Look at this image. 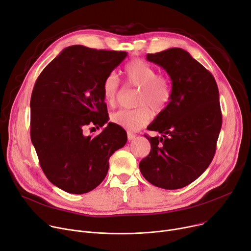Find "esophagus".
Returning a JSON list of instances; mask_svg holds the SVG:
<instances>
[{
	"mask_svg": "<svg viewBox=\"0 0 251 251\" xmlns=\"http://www.w3.org/2000/svg\"><path fill=\"white\" fill-rule=\"evenodd\" d=\"M135 137H136L135 134H133V133H131V132H127V138H128L129 142L132 141V140H134Z\"/></svg>",
	"mask_w": 251,
	"mask_h": 251,
	"instance_id": "esophagus-1",
	"label": "esophagus"
}]
</instances>
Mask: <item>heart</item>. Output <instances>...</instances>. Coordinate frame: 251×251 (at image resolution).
I'll return each instance as SVG.
<instances>
[{"mask_svg":"<svg viewBox=\"0 0 251 251\" xmlns=\"http://www.w3.org/2000/svg\"><path fill=\"white\" fill-rule=\"evenodd\" d=\"M125 75L132 86L139 88L136 104L140 107L126 110L122 109L111 116V120L129 131H137L144 127L151 118L147 106L154 111H162L172 98L171 80L161 75L151 64L142 59L130 61L125 68ZM103 96L106 103L115 106L119 94V79L115 73L109 74L103 81Z\"/></svg>","mask_w":251,"mask_h":251,"instance_id":"b5f03b06","label":"heart"}]
</instances>
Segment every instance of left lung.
Returning <instances> with one entry per match:
<instances>
[{
  "instance_id": "1",
  "label": "left lung",
  "mask_w": 251,
  "mask_h": 251,
  "mask_svg": "<svg viewBox=\"0 0 251 251\" xmlns=\"http://www.w3.org/2000/svg\"><path fill=\"white\" fill-rule=\"evenodd\" d=\"M146 59L158 64L172 80V98L147 128L161 136L145 137L150 153L139 163L153 186L186 187L210 165L222 126L219 91L212 74L181 48H170Z\"/></svg>"
}]
</instances>
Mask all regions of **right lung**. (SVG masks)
Wrapping results in <instances>:
<instances>
[{
  "label": "right lung",
  "mask_w": 251,
  "mask_h": 251,
  "mask_svg": "<svg viewBox=\"0 0 251 251\" xmlns=\"http://www.w3.org/2000/svg\"><path fill=\"white\" fill-rule=\"evenodd\" d=\"M127 56L125 51L73 45L47 64L33 89L31 141L49 181L70 194H85L101 183L110 156L127 142L125 130L109 122L94 138L88 125L109 120L103 81Z\"/></svg>",
  "instance_id": "right-lung-1"
}]
</instances>
